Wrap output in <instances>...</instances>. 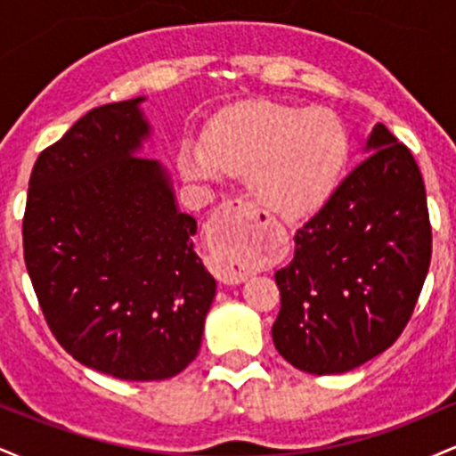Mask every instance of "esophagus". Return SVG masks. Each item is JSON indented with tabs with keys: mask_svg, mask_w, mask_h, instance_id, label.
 Segmentation results:
<instances>
[{
	"mask_svg": "<svg viewBox=\"0 0 456 456\" xmlns=\"http://www.w3.org/2000/svg\"><path fill=\"white\" fill-rule=\"evenodd\" d=\"M218 216L221 223L214 229H223V238L221 244L212 246V270L224 285H238L248 276L238 253L253 240L259 212L255 210L253 203L242 199H227L218 210Z\"/></svg>",
	"mask_w": 456,
	"mask_h": 456,
	"instance_id": "esophagus-1",
	"label": "esophagus"
}]
</instances>
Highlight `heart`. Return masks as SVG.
<instances>
[{"label":"heart","mask_w":456,"mask_h":456,"mask_svg":"<svg viewBox=\"0 0 456 456\" xmlns=\"http://www.w3.org/2000/svg\"><path fill=\"white\" fill-rule=\"evenodd\" d=\"M347 154V133L326 109L250 102L218 115L208 145L186 143L180 167L191 180H216L223 171L248 175L261 208L296 218L332 195Z\"/></svg>","instance_id":"1"}]
</instances>
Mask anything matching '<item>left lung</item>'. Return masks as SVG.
<instances>
[{
    "label": "left lung",
    "instance_id": "8db88e82",
    "mask_svg": "<svg viewBox=\"0 0 456 456\" xmlns=\"http://www.w3.org/2000/svg\"><path fill=\"white\" fill-rule=\"evenodd\" d=\"M369 156L294 235L274 274V347L313 375L352 370L390 347L410 322L431 264L427 191L411 151L384 124Z\"/></svg>",
    "mask_w": 456,
    "mask_h": 456
}]
</instances>
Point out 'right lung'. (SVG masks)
<instances>
[{
	"instance_id": "obj_1",
	"label": "right lung",
	"mask_w": 456,
	"mask_h": 456,
	"mask_svg": "<svg viewBox=\"0 0 456 456\" xmlns=\"http://www.w3.org/2000/svg\"><path fill=\"white\" fill-rule=\"evenodd\" d=\"M102 104L40 151L29 177L23 257L57 343L126 381L167 379L201 347L216 281L192 250L139 102Z\"/></svg>"
}]
</instances>
